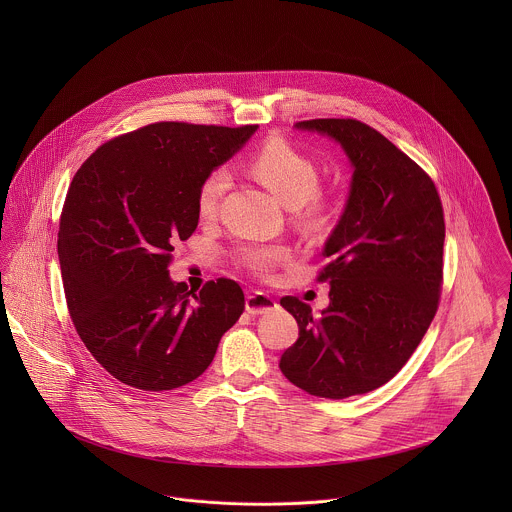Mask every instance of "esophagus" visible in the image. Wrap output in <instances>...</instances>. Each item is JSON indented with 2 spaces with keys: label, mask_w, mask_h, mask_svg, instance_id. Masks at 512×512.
<instances>
[{
  "label": "esophagus",
  "mask_w": 512,
  "mask_h": 512,
  "mask_svg": "<svg viewBox=\"0 0 512 512\" xmlns=\"http://www.w3.org/2000/svg\"><path fill=\"white\" fill-rule=\"evenodd\" d=\"M278 307V301L264 292L250 293L246 297V311L250 315H264L268 311H274Z\"/></svg>",
  "instance_id": "obj_1"
}]
</instances>
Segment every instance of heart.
Segmentation results:
<instances>
[{"instance_id": "b5f03b06", "label": "heart", "mask_w": 512, "mask_h": 512, "mask_svg": "<svg viewBox=\"0 0 512 512\" xmlns=\"http://www.w3.org/2000/svg\"><path fill=\"white\" fill-rule=\"evenodd\" d=\"M248 169L284 207L297 211L303 222H317L321 217L323 205L317 197L321 183L319 167L301 149L282 138H272L252 155ZM230 183V173L224 167H217L203 177L197 191V209L203 219L217 215ZM284 254L286 250L278 246H248L242 250V262L256 272H268Z\"/></svg>"}]
</instances>
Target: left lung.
<instances>
[{
    "mask_svg": "<svg viewBox=\"0 0 512 512\" xmlns=\"http://www.w3.org/2000/svg\"><path fill=\"white\" fill-rule=\"evenodd\" d=\"M345 151L351 187L323 246L329 305L313 315L293 295L280 299L299 337L284 376L321 398H347L386 384L412 357L438 311L445 222L434 181L404 151L357 120H307Z\"/></svg>",
    "mask_w": 512,
    "mask_h": 512,
    "instance_id": "left-lung-1",
    "label": "left lung"
}]
</instances>
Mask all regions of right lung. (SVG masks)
<instances>
[{
    "mask_svg": "<svg viewBox=\"0 0 512 512\" xmlns=\"http://www.w3.org/2000/svg\"><path fill=\"white\" fill-rule=\"evenodd\" d=\"M258 126L157 122L98 147L76 171L59 224L69 313L90 355L120 382L173 390L199 378L244 293L219 278L201 292L173 282V244L197 224L203 177Z\"/></svg>",
    "mask_w": 512,
    "mask_h": 512,
    "instance_id": "1",
    "label": "right lung"
}]
</instances>
